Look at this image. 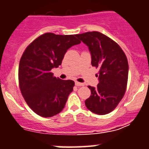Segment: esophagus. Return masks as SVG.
Wrapping results in <instances>:
<instances>
[{"label":"esophagus","instance_id":"esophagus-1","mask_svg":"<svg viewBox=\"0 0 149 149\" xmlns=\"http://www.w3.org/2000/svg\"><path fill=\"white\" fill-rule=\"evenodd\" d=\"M75 84H76V86H84V84L78 82V81H76V82H75Z\"/></svg>","mask_w":149,"mask_h":149}]
</instances>
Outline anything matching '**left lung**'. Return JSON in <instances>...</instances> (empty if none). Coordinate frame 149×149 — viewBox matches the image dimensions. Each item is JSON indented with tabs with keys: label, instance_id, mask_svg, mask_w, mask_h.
I'll use <instances>...</instances> for the list:
<instances>
[{
	"label": "left lung",
	"instance_id": "1",
	"mask_svg": "<svg viewBox=\"0 0 149 149\" xmlns=\"http://www.w3.org/2000/svg\"><path fill=\"white\" fill-rule=\"evenodd\" d=\"M76 37L88 47L92 66L99 68V83L96 88L88 86L91 93L85 101L86 106L98 115L109 113L121 101L127 87L126 54L118 43L98 31L77 34Z\"/></svg>",
	"mask_w": 149,
	"mask_h": 149
}]
</instances>
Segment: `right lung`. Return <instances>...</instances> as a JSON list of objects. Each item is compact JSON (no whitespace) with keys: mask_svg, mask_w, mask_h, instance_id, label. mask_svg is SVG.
Listing matches in <instances>:
<instances>
[{"mask_svg":"<svg viewBox=\"0 0 149 149\" xmlns=\"http://www.w3.org/2000/svg\"><path fill=\"white\" fill-rule=\"evenodd\" d=\"M80 43L76 35L46 33L23 52L18 67L20 90L28 106L38 115L48 118L63 109L75 83L55 77L51 69L61 65L67 50Z\"/></svg>","mask_w":149,"mask_h":149,"instance_id":"1","label":"right lung"}]
</instances>
